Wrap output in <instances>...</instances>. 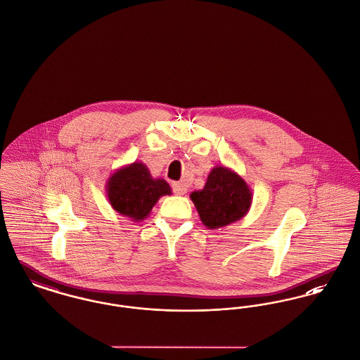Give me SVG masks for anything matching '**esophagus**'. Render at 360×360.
Returning <instances> with one entry per match:
<instances>
[{"label": "esophagus", "instance_id": "esophagus-1", "mask_svg": "<svg viewBox=\"0 0 360 360\" xmlns=\"http://www.w3.org/2000/svg\"><path fill=\"white\" fill-rule=\"evenodd\" d=\"M172 187H173V192L176 195H180V196L186 195V192H187V187H186L184 183H173Z\"/></svg>", "mask_w": 360, "mask_h": 360}]
</instances>
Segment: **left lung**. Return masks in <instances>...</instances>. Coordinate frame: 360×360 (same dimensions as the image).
Masks as SVG:
<instances>
[{
  "mask_svg": "<svg viewBox=\"0 0 360 360\" xmlns=\"http://www.w3.org/2000/svg\"><path fill=\"white\" fill-rule=\"evenodd\" d=\"M207 229H221L243 219L252 206V191L237 172L214 167L203 189L189 195Z\"/></svg>",
  "mask_w": 360,
  "mask_h": 360,
  "instance_id": "8db88e82",
  "label": "left lung"
}]
</instances>
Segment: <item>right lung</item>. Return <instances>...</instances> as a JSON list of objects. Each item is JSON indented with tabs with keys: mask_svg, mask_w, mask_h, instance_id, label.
Returning <instances> with one entry per match:
<instances>
[{
	"mask_svg": "<svg viewBox=\"0 0 360 360\" xmlns=\"http://www.w3.org/2000/svg\"><path fill=\"white\" fill-rule=\"evenodd\" d=\"M107 198L116 212L141 222L149 217L161 196L171 195V186L164 179H153L143 162L124 165L107 180Z\"/></svg>",
	"mask_w": 360,
	"mask_h": 360,
	"instance_id": "right-lung-1",
	"label": "right lung"
}]
</instances>
